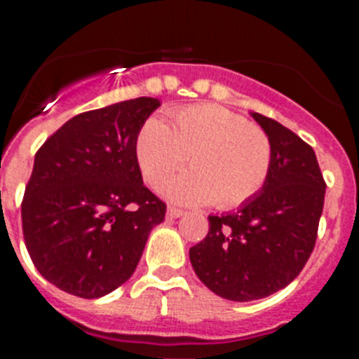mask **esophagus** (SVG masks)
<instances>
[{
  "mask_svg": "<svg viewBox=\"0 0 359 359\" xmlns=\"http://www.w3.org/2000/svg\"><path fill=\"white\" fill-rule=\"evenodd\" d=\"M167 215L172 219L176 217H182V215H185V210H182V208H177V207H169V210H167Z\"/></svg>",
  "mask_w": 359,
  "mask_h": 359,
  "instance_id": "34e87169",
  "label": "esophagus"
}]
</instances>
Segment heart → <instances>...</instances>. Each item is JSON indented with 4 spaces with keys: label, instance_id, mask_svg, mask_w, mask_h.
<instances>
[{
    "label": "heart",
    "instance_id": "1",
    "mask_svg": "<svg viewBox=\"0 0 359 359\" xmlns=\"http://www.w3.org/2000/svg\"><path fill=\"white\" fill-rule=\"evenodd\" d=\"M176 177L169 194L177 201L214 203L233 210L255 198L268 182L273 147L264 129L217 104H196L170 113V126L149 118L136 136V160L151 187Z\"/></svg>",
    "mask_w": 359,
    "mask_h": 359
}]
</instances>
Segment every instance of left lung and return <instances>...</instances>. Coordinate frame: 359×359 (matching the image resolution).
Listing matches in <instances>:
<instances>
[{"label":"left lung","mask_w":359,"mask_h":359,"mask_svg":"<svg viewBox=\"0 0 359 359\" xmlns=\"http://www.w3.org/2000/svg\"><path fill=\"white\" fill-rule=\"evenodd\" d=\"M252 116L273 147L268 182L237 212L208 215L207 237L190 248L199 280L233 302L269 297L298 277L315 250L325 198L313 147L277 120Z\"/></svg>","instance_id":"left-lung-1"}]
</instances>
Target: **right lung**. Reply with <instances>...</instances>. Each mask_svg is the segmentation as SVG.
Here are the masks:
<instances>
[{
	"label": "right lung",
	"instance_id": "right-lung-1",
	"mask_svg": "<svg viewBox=\"0 0 359 359\" xmlns=\"http://www.w3.org/2000/svg\"><path fill=\"white\" fill-rule=\"evenodd\" d=\"M156 98L86 111L46 138L21 203L23 237L41 275L81 298L135 273L167 205L144 185L136 136Z\"/></svg>",
	"mask_w": 359,
	"mask_h": 359
}]
</instances>
